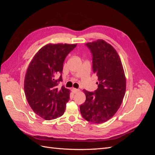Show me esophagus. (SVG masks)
Returning a JSON list of instances; mask_svg holds the SVG:
<instances>
[{
	"instance_id": "34e87169",
	"label": "esophagus",
	"mask_w": 155,
	"mask_h": 155,
	"mask_svg": "<svg viewBox=\"0 0 155 155\" xmlns=\"http://www.w3.org/2000/svg\"><path fill=\"white\" fill-rule=\"evenodd\" d=\"M72 92L73 93H77V92H78L79 91V89H77V88H72Z\"/></svg>"
}]
</instances>
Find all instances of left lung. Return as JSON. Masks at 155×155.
Segmentation results:
<instances>
[{"mask_svg":"<svg viewBox=\"0 0 155 155\" xmlns=\"http://www.w3.org/2000/svg\"><path fill=\"white\" fill-rule=\"evenodd\" d=\"M92 56V70L98 78L94 92L84 89L86 100L80 105L84 119L94 124L110 120L118 110L125 96L126 79L116 50L104 40L85 45Z\"/></svg>","mask_w":155,"mask_h":155,"instance_id":"obj_1","label":"left lung"}]
</instances>
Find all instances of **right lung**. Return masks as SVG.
<instances>
[{
    "instance_id": "right-lung-1",
    "label": "right lung",
    "mask_w": 155,
    "mask_h": 155,
    "mask_svg": "<svg viewBox=\"0 0 155 155\" xmlns=\"http://www.w3.org/2000/svg\"><path fill=\"white\" fill-rule=\"evenodd\" d=\"M76 46L48 44L38 51L29 64L25 78V95L32 110L42 118L50 120L64 114L70 91L57 86L62 81L64 61Z\"/></svg>"
}]
</instances>
